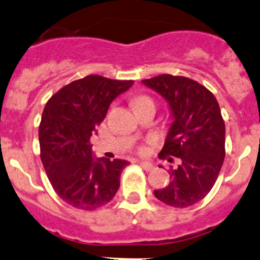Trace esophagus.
I'll return each instance as SVG.
<instances>
[{
    "label": "esophagus",
    "mask_w": 260,
    "mask_h": 260,
    "mask_svg": "<svg viewBox=\"0 0 260 260\" xmlns=\"http://www.w3.org/2000/svg\"><path fill=\"white\" fill-rule=\"evenodd\" d=\"M140 165L145 169L146 171H151L153 169V165L151 162H147V161H141Z\"/></svg>",
    "instance_id": "34e87169"
}]
</instances>
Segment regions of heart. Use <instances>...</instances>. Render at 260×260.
<instances>
[{
	"label": "heart",
	"mask_w": 260,
	"mask_h": 260,
	"mask_svg": "<svg viewBox=\"0 0 260 260\" xmlns=\"http://www.w3.org/2000/svg\"><path fill=\"white\" fill-rule=\"evenodd\" d=\"M143 100H150V99H148L147 96H140V98H137V99L135 100V103H137V102H143ZM140 152H141V153H145V152H146V147H141V148H140Z\"/></svg>",
	"instance_id": "heart-1"
}]
</instances>
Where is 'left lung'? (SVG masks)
Wrapping results in <instances>:
<instances>
[{
  "label": "left lung",
  "mask_w": 260,
  "mask_h": 260,
  "mask_svg": "<svg viewBox=\"0 0 260 260\" xmlns=\"http://www.w3.org/2000/svg\"><path fill=\"white\" fill-rule=\"evenodd\" d=\"M142 84L160 94L173 118L160 157L180 158L170 183L153 191L168 206L185 208L202 201L215 185L225 158V122L215 95L194 80L160 75Z\"/></svg>",
  "instance_id": "obj_1"
}]
</instances>
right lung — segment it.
Masks as SVG:
<instances>
[{
  "label": "right lung",
  "mask_w": 260,
  "mask_h": 260,
  "mask_svg": "<svg viewBox=\"0 0 260 260\" xmlns=\"http://www.w3.org/2000/svg\"><path fill=\"white\" fill-rule=\"evenodd\" d=\"M133 81L90 75L55 92L43 110L39 125L40 158L55 193L79 210L107 205L119 189L128 161L94 157L90 138L109 105Z\"/></svg>",
  "instance_id": "add662e5"
}]
</instances>
